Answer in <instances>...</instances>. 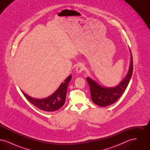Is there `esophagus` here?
I'll use <instances>...</instances> for the list:
<instances>
[{"instance_id": "esophagus-1", "label": "esophagus", "mask_w": 150, "mask_h": 150, "mask_svg": "<svg viewBox=\"0 0 150 150\" xmlns=\"http://www.w3.org/2000/svg\"><path fill=\"white\" fill-rule=\"evenodd\" d=\"M84 69V65L83 64H79L77 65L76 67V72L78 74L81 73L82 71H83Z\"/></svg>"}]
</instances>
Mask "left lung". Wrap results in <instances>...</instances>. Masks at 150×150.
<instances>
[{
  "mask_svg": "<svg viewBox=\"0 0 150 150\" xmlns=\"http://www.w3.org/2000/svg\"><path fill=\"white\" fill-rule=\"evenodd\" d=\"M130 54V63L128 73L125 77L116 86L112 88L103 86L92 79L89 77L86 78V80L91 89L92 100L95 104L100 107L110 106L117 100L125 91L133 73V64L131 51Z\"/></svg>",
  "mask_w": 150,
  "mask_h": 150,
  "instance_id": "1",
  "label": "left lung"
}]
</instances>
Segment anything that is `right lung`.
Here are the masks:
<instances>
[{"label": "right lung", "instance_id": "right-lung-1", "mask_svg": "<svg viewBox=\"0 0 150 150\" xmlns=\"http://www.w3.org/2000/svg\"><path fill=\"white\" fill-rule=\"evenodd\" d=\"M71 78V75H69L64 80V82L61 83L54 93L43 99L31 97L24 93L22 90L21 92L29 102L39 109L44 111L53 112L59 110L64 106L66 98L67 86Z\"/></svg>", "mask_w": 150, "mask_h": 150}]
</instances>
